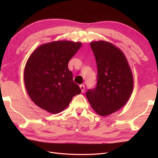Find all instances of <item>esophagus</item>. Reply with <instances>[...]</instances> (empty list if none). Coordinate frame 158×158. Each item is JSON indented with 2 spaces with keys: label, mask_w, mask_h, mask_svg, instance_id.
<instances>
[{
  "label": "esophagus",
  "mask_w": 158,
  "mask_h": 158,
  "mask_svg": "<svg viewBox=\"0 0 158 158\" xmlns=\"http://www.w3.org/2000/svg\"><path fill=\"white\" fill-rule=\"evenodd\" d=\"M80 88L81 89V91H82V92L84 93L85 92V85H80Z\"/></svg>",
  "instance_id": "1"
}]
</instances>
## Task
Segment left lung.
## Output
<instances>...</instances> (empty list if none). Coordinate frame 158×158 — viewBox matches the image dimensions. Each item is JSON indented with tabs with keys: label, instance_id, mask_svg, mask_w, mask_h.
Here are the masks:
<instances>
[{
	"label": "left lung",
	"instance_id": "8db88e82",
	"mask_svg": "<svg viewBox=\"0 0 158 158\" xmlns=\"http://www.w3.org/2000/svg\"><path fill=\"white\" fill-rule=\"evenodd\" d=\"M98 67L97 85L86 92L93 109L101 116L117 111L130 98L133 76L123 52L111 43L91 42Z\"/></svg>",
	"mask_w": 158,
	"mask_h": 158
}]
</instances>
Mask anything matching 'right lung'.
<instances>
[{
  "label": "right lung",
  "instance_id": "obj_1",
  "mask_svg": "<svg viewBox=\"0 0 158 158\" xmlns=\"http://www.w3.org/2000/svg\"><path fill=\"white\" fill-rule=\"evenodd\" d=\"M81 46L80 42L52 41L40 45L30 55L23 77L27 94L38 107L58 113L81 93L68 67Z\"/></svg>",
  "mask_w": 158,
  "mask_h": 158
}]
</instances>
